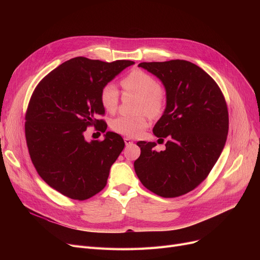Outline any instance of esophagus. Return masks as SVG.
<instances>
[{
	"label": "esophagus",
	"mask_w": 260,
	"mask_h": 260,
	"mask_svg": "<svg viewBox=\"0 0 260 260\" xmlns=\"http://www.w3.org/2000/svg\"><path fill=\"white\" fill-rule=\"evenodd\" d=\"M124 143H125V145H129L133 143V140L131 138L126 137V138H124Z\"/></svg>",
	"instance_id": "1"
}]
</instances>
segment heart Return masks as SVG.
<instances>
[{
  "label": "heart",
  "instance_id": "1",
  "mask_svg": "<svg viewBox=\"0 0 260 260\" xmlns=\"http://www.w3.org/2000/svg\"><path fill=\"white\" fill-rule=\"evenodd\" d=\"M125 91L139 97L137 112L147 113L151 117L160 116L165 111L167 97L161 89L159 81L152 75L141 70H134L121 81ZM100 101L107 113H114L119 104V90L113 82L104 84L100 92ZM112 128L129 138H137L148 126V119L145 114L137 116H119L111 123Z\"/></svg>",
  "mask_w": 260,
  "mask_h": 260
}]
</instances>
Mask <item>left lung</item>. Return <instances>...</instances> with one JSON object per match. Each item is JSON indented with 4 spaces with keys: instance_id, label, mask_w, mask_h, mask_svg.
I'll return each mask as SVG.
<instances>
[{
    "instance_id": "8db88e82",
    "label": "left lung",
    "mask_w": 260,
    "mask_h": 260,
    "mask_svg": "<svg viewBox=\"0 0 260 260\" xmlns=\"http://www.w3.org/2000/svg\"><path fill=\"white\" fill-rule=\"evenodd\" d=\"M138 66L166 87V111L153 132L168 142L161 152L155 151L154 142H138L141 154L134 163L135 172L154 194L179 197L207 178L222 152L229 132L226 102L214 79L192 62H142Z\"/></svg>"
}]
</instances>
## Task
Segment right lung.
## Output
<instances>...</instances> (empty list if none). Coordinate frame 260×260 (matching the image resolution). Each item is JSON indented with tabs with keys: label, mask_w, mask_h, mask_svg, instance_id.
<instances>
[{
	"label": "right lung",
	"mask_w": 260,
	"mask_h": 260,
	"mask_svg": "<svg viewBox=\"0 0 260 260\" xmlns=\"http://www.w3.org/2000/svg\"><path fill=\"white\" fill-rule=\"evenodd\" d=\"M133 64L77 57L54 68L35 88L25 116L27 147L41 178L62 195L85 200L105 187L124 141L107 132L104 140L87 142L84 132L100 124L105 132L106 123L97 119L105 113L101 88Z\"/></svg>",
	"instance_id": "add662e5"
}]
</instances>
